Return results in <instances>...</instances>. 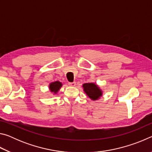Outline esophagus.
<instances>
[{
    "instance_id": "obj_1",
    "label": "esophagus",
    "mask_w": 152,
    "mask_h": 152,
    "mask_svg": "<svg viewBox=\"0 0 152 152\" xmlns=\"http://www.w3.org/2000/svg\"><path fill=\"white\" fill-rule=\"evenodd\" d=\"M68 84L71 86H76V82H68Z\"/></svg>"
}]
</instances>
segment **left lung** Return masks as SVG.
Listing matches in <instances>:
<instances>
[{
  "label": "left lung",
  "instance_id": "8db88e82",
  "mask_svg": "<svg viewBox=\"0 0 152 152\" xmlns=\"http://www.w3.org/2000/svg\"><path fill=\"white\" fill-rule=\"evenodd\" d=\"M84 91L92 100H97L102 96V91L99 86L94 83H85L83 84Z\"/></svg>",
  "mask_w": 152,
  "mask_h": 152
}]
</instances>
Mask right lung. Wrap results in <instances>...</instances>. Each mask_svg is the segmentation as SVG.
<instances>
[{"instance_id": "1", "label": "right lung", "mask_w": 152, "mask_h": 152, "mask_svg": "<svg viewBox=\"0 0 152 152\" xmlns=\"http://www.w3.org/2000/svg\"><path fill=\"white\" fill-rule=\"evenodd\" d=\"M62 86V84L60 82L56 81L54 82H52L50 84V89L51 92H54V93H57V92L60 90L61 86Z\"/></svg>"}]
</instances>
